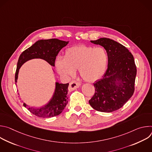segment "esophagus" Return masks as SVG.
Returning a JSON list of instances; mask_svg holds the SVG:
<instances>
[{
	"instance_id": "esophagus-1",
	"label": "esophagus",
	"mask_w": 152,
	"mask_h": 152,
	"mask_svg": "<svg viewBox=\"0 0 152 152\" xmlns=\"http://www.w3.org/2000/svg\"><path fill=\"white\" fill-rule=\"evenodd\" d=\"M80 86V83L76 80H72L69 85V91H73L77 88H79Z\"/></svg>"
}]
</instances>
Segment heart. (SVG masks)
Returning a JSON list of instances; mask_svg holds the SVG:
<instances>
[{
    "label": "heart",
    "instance_id": "1",
    "mask_svg": "<svg viewBox=\"0 0 152 152\" xmlns=\"http://www.w3.org/2000/svg\"><path fill=\"white\" fill-rule=\"evenodd\" d=\"M107 61V54L104 48L80 45L67 49L64 58L56 59L55 66L58 72L66 77L73 76L75 70L79 69L84 80L93 82L103 76Z\"/></svg>",
    "mask_w": 152,
    "mask_h": 152
}]
</instances>
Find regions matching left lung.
<instances>
[{"instance_id": "obj_1", "label": "left lung", "mask_w": 152, "mask_h": 152, "mask_svg": "<svg viewBox=\"0 0 152 152\" xmlns=\"http://www.w3.org/2000/svg\"><path fill=\"white\" fill-rule=\"evenodd\" d=\"M91 42L105 49L108 64L103 78L94 83L95 93L89 103L97 111L113 112L121 108L134 93L137 75L134 58L125 46L113 39L101 38Z\"/></svg>"}]
</instances>
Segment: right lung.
I'll return each mask as SVG.
<instances>
[{"mask_svg": "<svg viewBox=\"0 0 152 152\" xmlns=\"http://www.w3.org/2000/svg\"><path fill=\"white\" fill-rule=\"evenodd\" d=\"M69 41L53 38L49 39H41L23 51L20 55L15 75V82H17L20 68L28 60L34 58H40L46 61L51 66H55V62L59 52L62 48L67 46ZM69 83H56L54 95L48 104L39 108L29 106L25 103L23 106L34 115L41 118H50L59 115L68 101L67 93Z\"/></svg>", "mask_w": 152, "mask_h": 152, "instance_id": "obj_1", "label": "right lung"}]
</instances>
